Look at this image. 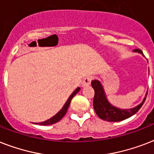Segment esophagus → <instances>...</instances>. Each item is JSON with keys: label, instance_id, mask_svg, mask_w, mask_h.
<instances>
[{"label": "esophagus", "instance_id": "obj_1", "mask_svg": "<svg viewBox=\"0 0 154 154\" xmlns=\"http://www.w3.org/2000/svg\"><path fill=\"white\" fill-rule=\"evenodd\" d=\"M92 81V78L91 77H85L84 80H83V82H82V86L83 87H85V86H88L90 85V82Z\"/></svg>", "mask_w": 154, "mask_h": 154}]
</instances>
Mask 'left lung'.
<instances>
[{
	"mask_svg": "<svg viewBox=\"0 0 154 154\" xmlns=\"http://www.w3.org/2000/svg\"><path fill=\"white\" fill-rule=\"evenodd\" d=\"M134 52L143 55L141 49H134ZM92 87L94 89L95 94L94 98V108L95 112L101 119L107 122H121L132 117L138 111L146 101L147 93L142 102L131 109H120L112 105L108 101L105 89L101 82L98 80H94L91 82Z\"/></svg>",
	"mask_w": 154,
	"mask_h": 154,
	"instance_id": "1",
	"label": "left lung"
}]
</instances>
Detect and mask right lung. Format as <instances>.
I'll return each mask as SVG.
<instances>
[{"mask_svg":"<svg viewBox=\"0 0 154 154\" xmlns=\"http://www.w3.org/2000/svg\"><path fill=\"white\" fill-rule=\"evenodd\" d=\"M80 89H81V88L80 87H77V89H75L74 91L72 92V94H71L69 96V97L68 98L67 101L65 102V104L64 105V106L62 107V109L59 111V112L57 113V114H55L53 117H52L51 118H49V119H48L47 121H45V122H40V123H34V124H39L41 125H53V124H55V123H57V122H58L60 120L62 119V117H64L65 115V113H66V112H67L68 110V108H69V106L70 105V102H71V100L72 99V97L76 95V94L78 93V92L80 91Z\"/></svg>","mask_w":154,"mask_h":154,"instance_id":"right-lung-1","label":"right lung"}]
</instances>
